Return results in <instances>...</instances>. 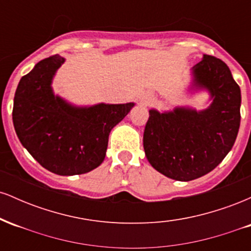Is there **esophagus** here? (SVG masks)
I'll list each match as a JSON object with an SVG mask.
<instances>
[{"label": "esophagus", "mask_w": 251, "mask_h": 251, "mask_svg": "<svg viewBox=\"0 0 251 251\" xmlns=\"http://www.w3.org/2000/svg\"><path fill=\"white\" fill-rule=\"evenodd\" d=\"M139 101L142 105L148 106L152 101H153V96H152L151 93H149V92H145V93H143L142 96L139 97Z\"/></svg>", "instance_id": "34e87169"}]
</instances>
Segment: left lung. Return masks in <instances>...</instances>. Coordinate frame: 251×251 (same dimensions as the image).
<instances>
[{
    "label": "left lung",
    "mask_w": 251,
    "mask_h": 251,
    "mask_svg": "<svg viewBox=\"0 0 251 251\" xmlns=\"http://www.w3.org/2000/svg\"><path fill=\"white\" fill-rule=\"evenodd\" d=\"M192 88L206 89L212 102L203 111L150 109L144 150L158 172L189 181L209 174L234 146L241 123V89L221 59L203 55L192 67Z\"/></svg>",
    "instance_id": "8db88e82"
}]
</instances>
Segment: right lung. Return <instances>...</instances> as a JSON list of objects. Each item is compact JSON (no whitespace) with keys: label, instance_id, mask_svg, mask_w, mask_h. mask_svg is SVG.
Wrapping results in <instances>:
<instances>
[{"label":"right lung","instance_id":"1","mask_svg":"<svg viewBox=\"0 0 251 251\" xmlns=\"http://www.w3.org/2000/svg\"><path fill=\"white\" fill-rule=\"evenodd\" d=\"M65 59L51 55L21 77L13 123L20 142L40 165L60 176L87 174L105 159L111 129L133 102L79 107L55 96L51 81Z\"/></svg>","mask_w":251,"mask_h":251}]
</instances>
